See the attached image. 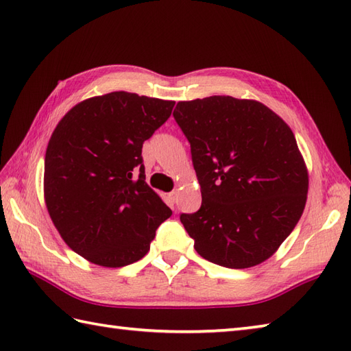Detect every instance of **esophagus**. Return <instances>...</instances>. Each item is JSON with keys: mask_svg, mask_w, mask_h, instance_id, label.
Listing matches in <instances>:
<instances>
[{"mask_svg": "<svg viewBox=\"0 0 351 351\" xmlns=\"http://www.w3.org/2000/svg\"><path fill=\"white\" fill-rule=\"evenodd\" d=\"M178 195H180V193H178L176 190L175 191H170L169 195H167V199H169V202L170 204H175L176 200H178Z\"/></svg>", "mask_w": 351, "mask_h": 351, "instance_id": "esophagus-1", "label": "esophagus"}]
</instances>
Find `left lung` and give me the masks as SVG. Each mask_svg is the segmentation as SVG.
<instances>
[{
  "label": "left lung",
  "mask_w": 351,
  "mask_h": 351,
  "mask_svg": "<svg viewBox=\"0 0 351 351\" xmlns=\"http://www.w3.org/2000/svg\"><path fill=\"white\" fill-rule=\"evenodd\" d=\"M191 146L202 193L181 221L200 256L249 268L273 256L299 223L309 175L293 131L273 110L232 96L181 101L173 111Z\"/></svg>",
  "instance_id": "8db88e82"
}]
</instances>
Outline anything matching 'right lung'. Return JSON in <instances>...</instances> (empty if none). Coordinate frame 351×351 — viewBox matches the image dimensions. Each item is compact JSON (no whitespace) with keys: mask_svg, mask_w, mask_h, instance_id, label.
<instances>
[{"mask_svg":"<svg viewBox=\"0 0 351 351\" xmlns=\"http://www.w3.org/2000/svg\"><path fill=\"white\" fill-rule=\"evenodd\" d=\"M173 106L111 92L78 102L57 123L45 155V204L64 243L88 263H136L171 215L145 181L141 147Z\"/></svg>","mask_w":351,"mask_h":351,"instance_id":"add662e5","label":"right lung"}]
</instances>
